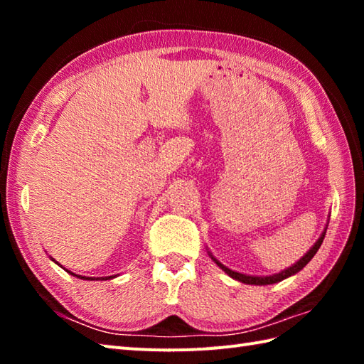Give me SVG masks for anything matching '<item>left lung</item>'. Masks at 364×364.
Instances as JSON below:
<instances>
[{"mask_svg": "<svg viewBox=\"0 0 364 364\" xmlns=\"http://www.w3.org/2000/svg\"><path fill=\"white\" fill-rule=\"evenodd\" d=\"M327 227L328 225H326V228H323V231H322V235L319 236V239L318 241L314 242V245L311 247L310 250H308L304 257H301L297 262H294L292 266H289L288 269H284V270H282V272H278V274H272V275H247V274H241V272H236V270H231V269H228L227 266H223L222 262L214 257V255L208 250V255H210L211 257V259L215 262V264H218L223 272H225L227 275H230L231 278H235V280H237V282H241V283H244V284H257V286H266V284H274V283H278V282H282V280H284V278H288V277H291V275H296L297 272H300L301 269H304L308 262H310L311 259H313V257L316 255V252L319 250V247H321V244H322V241H323V237H326V231H327Z\"/></svg>", "mask_w": 364, "mask_h": 364, "instance_id": "1", "label": "left lung"}]
</instances>
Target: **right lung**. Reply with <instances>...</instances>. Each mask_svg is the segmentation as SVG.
<instances>
[{
	"label": "right lung",
	"mask_w": 364,
	"mask_h": 364,
	"mask_svg": "<svg viewBox=\"0 0 364 364\" xmlns=\"http://www.w3.org/2000/svg\"><path fill=\"white\" fill-rule=\"evenodd\" d=\"M51 258V257H50ZM54 262H56L58 266H60L59 262L54 259V258H51ZM63 267V266H60ZM63 269H65V267H63ZM65 272H68L70 275H73V277H76V278H81V280H111V278H115L117 275H109V277H82V275H78V274H75V272H72V270H68V269H65Z\"/></svg>",
	"instance_id": "add662e5"
}]
</instances>
